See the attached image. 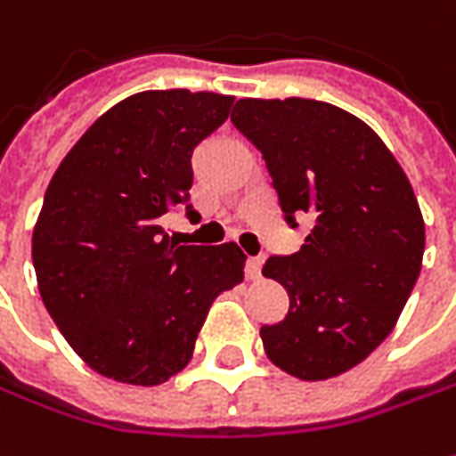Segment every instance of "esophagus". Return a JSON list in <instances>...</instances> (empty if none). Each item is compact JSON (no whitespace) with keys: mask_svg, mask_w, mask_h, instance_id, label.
Returning a JSON list of instances; mask_svg holds the SVG:
<instances>
[{"mask_svg":"<svg viewBox=\"0 0 456 456\" xmlns=\"http://www.w3.org/2000/svg\"><path fill=\"white\" fill-rule=\"evenodd\" d=\"M244 275H247V280H259V277H262V259H247V262H244Z\"/></svg>","mask_w":456,"mask_h":456,"instance_id":"obj_1","label":"esophagus"}]
</instances>
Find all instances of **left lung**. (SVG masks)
<instances>
[{
    "instance_id": "8db88e82",
    "label": "left lung",
    "mask_w": 456,
    "mask_h": 456,
    "mask_svg": "<svg viewBox=\"0 0 456 456\" xmlns=\"http://www.w3.org/2000/svg\"><path fill=\"white\" fill-rule=\"evenodd\" d=\"M232 123L262 153L285 222L310 219L305 244L262 267L290 295L288 315L259 328L265 354L303 381L340 376L384 343L414 290V189L384 141L330 102L242 98Z\"/></svg>"
}]
</instances>
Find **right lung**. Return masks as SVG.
<instances>
[{
    "instance_id": "add662e5",
    "label": "right lung",
    "mask_w": 456,
    "mask_h": 456,
    "mask_svg": "<svg viewBox=\"0 0 456 456\" xmlns=\"http://www.w3.org/2000/svg\"><path fill=\"white\" fill-rule=\"evenodd\" d=\"M219 93L146 90L95 120L50 181L32 262L72 351L120 384L159 386L194 354L214 297L244 277L234 242H168L161 216L189 204L191 153L229 118Z\"/></svg>"
}]
</instances>
